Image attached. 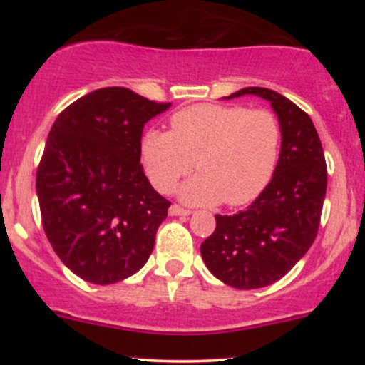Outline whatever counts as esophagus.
Returning a JSON list of instances; mask_svg holds the SVG:
<instances>
[{
    "instance_id": "34e87169",
    "label": "esophagus",
    "mask_w": 365,
    "mask_h": 365,
    "mask_svg": "<svg viewBox=\"0 0 365 365\" xmlns=\"http://www.w3.org/2000/svg\"><path fill=\"white\" fill-rule=\"evenodd\" d=\"M190 215V211L188 209H183L177 206V204H173V206L170 207V216H188Z\"/></svg>"
}]
</instances>
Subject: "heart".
Wrapping results in <instances>:
<instances>
[{
  "label": "heart",
  "mask_w": 365,
  "mask_h": 365,
  "mask_svg": "<svg viewBox=\"0 0 365 365\" xmlns=\"http://www.w3.org/2000/svg\"><path fill=\"white\" fill-rule=\"evenodd\" d=\"M171 132L148 130L140 154L153 185L170 192L190 170L199 173L178 187L183 202L228 206L252 202L278 165L282 127L273 113L244 106L199 104L171 116Z\"/></svg>",
  "instance_id": "heart-1"
}]
</instances>
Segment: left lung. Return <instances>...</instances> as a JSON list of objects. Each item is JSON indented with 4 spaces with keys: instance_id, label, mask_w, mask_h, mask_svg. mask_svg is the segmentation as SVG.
Wrapping results in <instances>:
<instances>
[{
    "instance_id": "1",
    "label": "left lung",
    "mask_w": 365,
    "mask_h": 365,
    "mask_svg": "<svg viewBox=\"0 0 365 365\" xmlns=\"http://www.w3.org/2000/svg\"><path fill=\"white\" fill-rule=\"evenodd\" d=\"M266 99L282 127L274 175L261 195L237 215H216L200 245L207 269L228 287L254 290L282 279L316 240L328 185L324 153L307 113L276 91L244 87L223 99Z\"/></svg>"
}]
</instances>
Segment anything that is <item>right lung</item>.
<instances>
[{"mask_svg": "<svg viewBox=\"0 0 365 365\" xmlns=\"http://www.w3.org/2000/svg\"><path fill=\"white\" fill-rule=\"evenodd\" d=\"M170 106L127 87H104L53 123L36 190L46 237L78 278L111 284L148 262L170 200L142 170V130Z\"/></svg>", "mask_w": 365, "mask_h": 365, "instance_id": "obj_1", "label": "right lung"}]
</instances>
